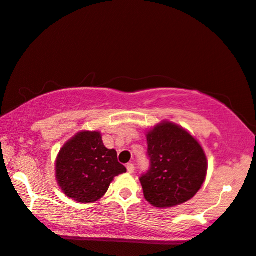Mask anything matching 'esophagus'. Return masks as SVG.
<instances>
[{
	"label": "esophagus",
	"instance_id": "1",
	"mask_svg": "<svg viewBox=\"0 0 256 256\" xmlns=\"http://www.w3.org/2000/svg\"><path fill=\"white\" fill-rule=\"evenodd\" d=\"M126 168H127L128 173H134V171H135V166H134V164H132V162H129V164H127V166H126Z\"/></svg>",
	"mask_w": 256,
	"mask_h": 256
}]
</instances>
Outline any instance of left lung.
I'll return each mask as SVG.
<instances>
[{"label": "left lung", "mask_w": 256, "mask_h": 256, "mask_svg": "<svg viewBox=\"0 0 256 256\" xmlns=\"http://www.w3.org/2000/svg\"><path fill=\"white\" fill-rule=\"evenodd\" d=\"M150 168L140 176L144 198L157 208L194 198L206 180L208 162L200 143L182 127L164 121L148 132Z\"/></svg>", "instance_id": "8db88e82"}]
</instances>
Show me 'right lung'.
Here are the masks:
<instances>
[{"label":"right lung","instance_id":"1","mask_svg":"<svg viewBox=\"0 0 256 256\" xmlns=\"http://www.w3.org/2000/svg\"><path fill=\"white\" fill-rule=\"evenodd\" d=\"M58 186L68 198L80 203L102 198L110 182L127 170L114 149L104 146L99 132H80L69 140L55 164Z\"/></svg>","mask_w":256,"mask_h":256}]
</instances>
